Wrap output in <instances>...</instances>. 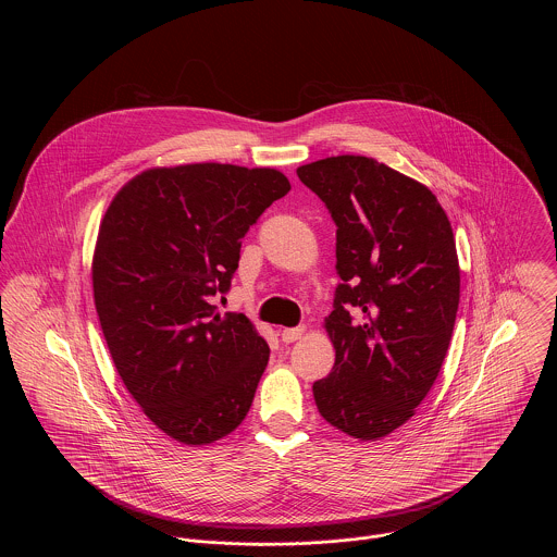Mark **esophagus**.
Instances as JSON below:
<instances>
[{"instance_id": "esophagus-1", "label": "esophagus", "mask_w": 557, "mask_h": 557, "mask_svg": "<svg viewBox=\"0 0 557 557\" xmlns=\"http://www.w3.org/2000/svg\"><path fill=\"white\" fill-rule=\"evenodd\" d=\"M302 334H305V325H300V327H285V330H281V341L283 343H294Z\"/></svg>"}]
</instances>
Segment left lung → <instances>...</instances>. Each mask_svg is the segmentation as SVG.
<instances>
[{"label": "left lung", "instance_id": "8db88e82", "mask_svg": "<svg viewBox=\"0 0 557 557\" xmlns=\"http://www.w3.org/2000/svg\"><path fill=\"white\" fill-rule=\"evenodd\" d=\"M336 225V358L313 384L319 413L356 440L405 424L435 384L461 289L450 221L420 182L367 157L298 166Z\"/></svg>", "mask_w": 557, "mask_h": 557}]
</instances>
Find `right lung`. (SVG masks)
Wrapping results in <instances>:
<instances>
[{"label": "right lung", "mask_w": 557, "mask_h": 557, "mask_svg": "<svg viewBox=\"0 0 557 557\" xmlns=\"http://www.w3.org/2000/svg\"><path fill=\"white\" fill-rule=\"evenodd\" d=\"M270 166L195 162L139 173L109 203L91 261L94 305L126 391L186 446L230 435L270 347L219 313L250 225L289 193Z\"/></svg>", "instance_id": "right-lung-1"}]
</instances>
